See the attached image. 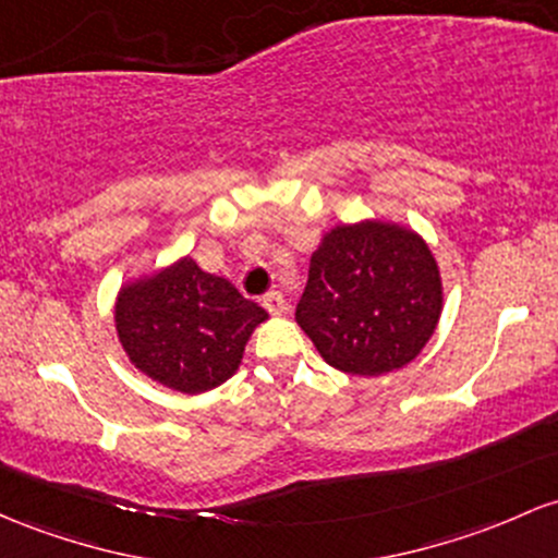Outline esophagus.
Returning a JSON list of instances; mask_svg holds the SVG:
<instances>
[{"label": "esophagus", "instance_id": "1", "mask_svg": "<svg viewBox=\"0 0 558 558\" xmlns=\"http://www.w3.org/2000/svg\"><path fill=\"white\" fill-rule=\"evenodd\" d=\"M262 304H265V310L269 312V315H283V312L289 310V304H286L283 293H280V291H269V293H265V299H262Z\"/></svg>", "mask_w": 558, "mask_h": 558}]
</instances>
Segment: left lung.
I'll return each mask as SVG.
<instances>
[{"label":"left lung","instance_id":"8db88e82","mask_svg":"<svg viewBox=\"0 0 558 558\" xmlns=\"http://www.w3.org/2000/svg\"><path fill=\"white\" fill-rule=\"evenodd\" d=\"M442 315L437 259L384 219L336 225L310 259L296 323L336 371L384 376L418 357Z\"/></svg>","mask_w":558,"mask_h":558}]
</instances>
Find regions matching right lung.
Returning a JSON list of instances; mask_svg holds the SVG:
<instances>
[{
  "label": "right lung",
  "mask_w": 558,
  "mask_h": 558,
  "mask_svg": "<svg viewBox=\"0 0 558 558\" xmlns=\"http://www.w3.org/2000/svg\"><path fill=\"white\" fill-rule=\"evenodd\" d=\"M265 320L259 304L243 299L230 280L204 272L190 256L121 286L113 307L130 363L182 395L228 381L254 328Z\"/></svg>",
  "instance_id": "1"
}]
</instances>
